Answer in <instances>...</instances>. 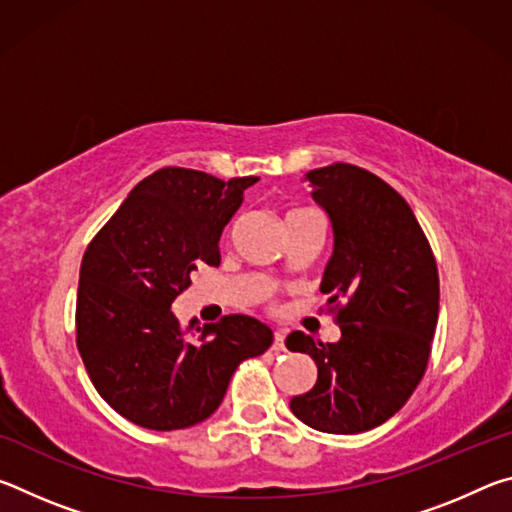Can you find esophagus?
Returning <instances> with one entry per match:
<instances>
[{
  "label": "esophagus",
  "mask_w": 512,
  "mask_h": 512,
  "mask_svg": "<svg viewBox=\"0 0 512 512\" xmlns=\"http://www.w3.org/2000/svg\"><path fill=\"white\" fill-rule=\"evenodd\" d=\"M273 350H284V332L282 329H275V334H273Z\"/></svg>",
  "instance_id": "obj_1"
}]
</instances>
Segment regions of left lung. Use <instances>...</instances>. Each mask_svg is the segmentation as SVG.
<instances>
[{
    "instance_id": "left-lung-1",
    "label": "left lung",
    "mask_w": 512,
    "mask_h": 512,
    "mask_svg": "<svg viewBox=\"0 0 512 512\" xmlns=\"http://www.w3.org/2000/svg\"><path fill=\"white\" fill-rule=\"evenodd\" d=\"M305 180L332 221L334 253L320 291L329 293L341 339L287 336V348L318 368L314 388L289 406L316 431L361 433L393 418L427 370L440 298L436 257L409 203L375 173L334 162Z\"/></svg>"
}]
</instances>
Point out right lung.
Instances as JSON below:
<instances>
[{
    "label": "right lung",
    "mask_w": 512,
    "mask_h": 512,
    "mask_svg": "<svg viewBox=\"0 0 512 512\" xmlns=\"http://www.w3.org/2000/svg\"><path fill=\"white\" fill-rule=\"evenodd\" d=\"M257 180L164 167L135 185L85 250L76 345L97 393L133 424L173 431L210 418L239 363L273 343L257 318L183 327L171 311L196 264H221V232Z\"/></svg>",
    "instance_id": "right-lung-1"
}]
</instances>
